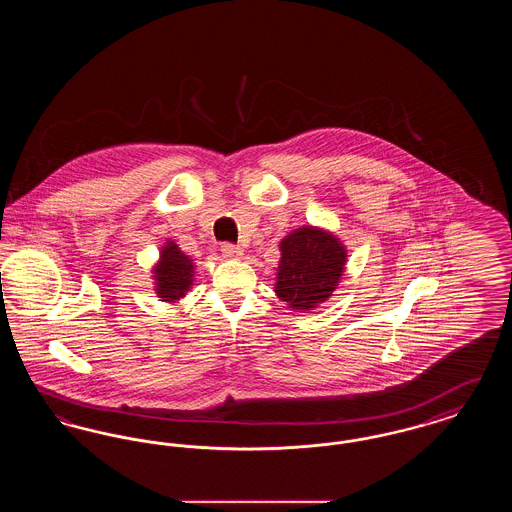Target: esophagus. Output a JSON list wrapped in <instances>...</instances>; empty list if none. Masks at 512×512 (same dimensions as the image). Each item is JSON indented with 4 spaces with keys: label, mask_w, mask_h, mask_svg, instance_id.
I'll return each instance as SVG.
<instances>
[{
    "label": "esophagus",
    "mask_w": 512,
    "mask_h": 512,
    "mask_svg": "<svg viewBox=\"0 0 512 512\" xmlns=\"http://www.w3.org/2000/svg\"><path fill=\"white\" fill-rule=\"evenodd\" d=\"M220 251H222L224 259H242V255H244V249L240 245L224 244Z\"/></svg>",
    "instance_id": "obj_1"
}]
</instances>
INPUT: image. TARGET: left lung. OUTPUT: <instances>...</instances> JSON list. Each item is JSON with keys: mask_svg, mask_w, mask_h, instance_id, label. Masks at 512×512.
Returning a JSON list of instances; mask_svg holds the SVG:
<instances>
[{"mask_svg": "<svg viewBox=\"0 0 512 512\" xmlns=\"http://www.w3.org/2000/svg\"><path fill=\"white\" fill-rule=\"evenodd\" d=\"M345 265L347 247L334 232L303 224L280 242L274 293L295 313L315 311L338 290Z\"/></svg>", "mask_w": 512, "mask_h": 512, "instance_id": "obj_1", "label": "left lung"}]
</instances>
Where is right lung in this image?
Masks as SVG:
<instances>
[{
    "mask_svg": "<svg viewBox=\"0 0 512 512\" xmlns=\"http://www.w3.org/2000/svg\"><path fill=\"white\" fill-rule=\"evenodd\" d=\"M151 280L157 297L176 305L194 286V259L186 255L176 242L167 240L161 245L157 263L151 267Z\"/></svg>",
    "mask_w": 512,
    "mask_h": 512,
    "instance_id": "1",
    "label": "right lung"
}]
</instances>
